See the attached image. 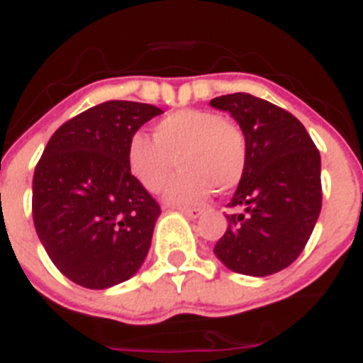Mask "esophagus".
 Listing matches in <instances>:
<instances>
[{
  "instance_id": "obj_1",
  "label": "esophagus",
  "mask_w": 363,
  "mask_h": 363,
  "mask_svg": "<svg viewBox=\"0 0 363 363\" xmlns=\"http://www.w3.org/2000/svg\"><path fill=\"white\" fill-rule=\"evenodd\" d=\"M184 216H188L190 219H197L203 216V210L201 208H179Z\"/></svg>"
}]
</instances>
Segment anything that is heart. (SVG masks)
Segmentation results:
<instances>
[{
	"label": "heart",
	"mask_w": 363,
	"mask_h": 363,
	"mask_svg": "<svg viewBox=\"0 0 363 363\" xmlns=\"http://www.w3.org/2000/svg\"><path fill=\"white\" fill-rule=\"evenodd\" d=\"M127 166L147 191H158L175 167L182 172L167 184L164 197L173 205H196L212 191L230 190L242 181L247 162L245 136L216 112L184 108L155 125L153 138L135 133L125 149Z\"/></svg>",
	"instance_id": "b5f03b06"
}]
</instances>
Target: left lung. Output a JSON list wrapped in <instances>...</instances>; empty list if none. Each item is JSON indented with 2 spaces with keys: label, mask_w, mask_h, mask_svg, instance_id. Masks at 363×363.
Returning <instances> with one entry per match:
<instances>
[{
  "label": "left lung",
  "mask_w": 363,
  "mask_h": 363,
  "mask_svg": "<svg viewBox=\"0 0 363 363\" xmlns=\"http://www.w3.org/2000/svg\"><path fill=\"white\" fill-rule=\"evenodd\" d=\"M210 105L240 125L247 162L228 206L227 233L214 252L234 273L267 277L297 260L321 212V157L295 116L251 94Z\"/></svg>",
  "instance_id": "obj_1"
}]
</instances>
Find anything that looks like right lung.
<instances>
[{"instance_id": "right-lung-1", "label": "right lung", "mask_w": 363, "mask_h": 363, "mask_svg": "<svg viewBox=\"0 0 363 363\" xmlns=\"http://www.w3.org/2000/svg\"><path fill=\"white\" fill-rule=\"evenodd\" d=\"M158 106L106 101L75 116L45 145L33 177V221L57 269L105 290L136 275L160 206L136 181L127 142Z\"/></svg>"}]
</instances>
